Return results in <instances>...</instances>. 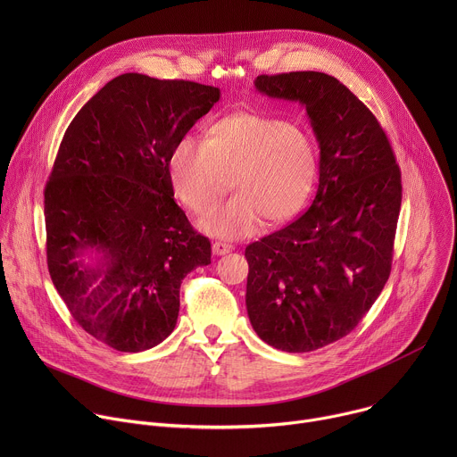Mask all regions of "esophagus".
Returning <instances> with one entry per match:
<instances>
[{
  "label": "esophagus",
  "mask_w": 457,
  "mask_h": 457,
  "mask_svg": "<svg viewBox=\"0 0 457 457\" xmlns=\"http://www.w3.org/2000/svg\"><path fill=\"white\" fill-rule=\"evenodd\" d=\"M212 249H213V254L222 256V254H226V253H231L235 247H233L231 244H226V242H215Z\"/></svg>",
  "instance_id": "34e87169"
}]
</instances>
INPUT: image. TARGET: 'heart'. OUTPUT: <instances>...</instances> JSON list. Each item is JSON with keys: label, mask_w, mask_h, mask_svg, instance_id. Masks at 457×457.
<instances>
[{"label": "heart", "mask_w": 457, "mask_h": 457, "mask_svg": "<svg viewBox=\"0 0 457 457\" xmlns=\"http://www.w3.org/2000/svg\"><path fill=\"white\" fill-rule=\"evenodd\" d=\"M168 171L177 197L195 213L212 210L233 186L235 197L204 215L199 228L238 240L262 220L275 226L302 210L316 180L318 148L300 124L237 112L213 122L206 141L180 137Z\"/></svg>", "instance_id": "obj_1"}]
</instances>
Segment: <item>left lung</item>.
<instances>
[{
	"instance_id": "left-lung-1",
	"label": "left lung",
	"mask_w": 457,
	"mask_h": 457,
	"mask_svg": "<svg viewBox=\"0 0 457 457\" xmlns=\"http://www.w3.org/2000/svg\"><path fill=\"white\" fill-rule=\"evenodd\" d=\"M254 88L305 106L320 179L298 220L245 247L247 316L268 345L309 353L349 335L388 280L402 173L372 112L337 78L258 76Z\"/></svg>"
}]
</instances>
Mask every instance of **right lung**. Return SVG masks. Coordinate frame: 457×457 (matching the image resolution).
Masks as SVG:
<instances>
[{
    "label": "right lung",
    "mask_w": 457,
    "mask_h": 457,
    "mask_svg": "<svg viewBox=\"0 0 457 457\" xmlns=\"http://www.w3.org/2000/svg\"><path fill=\"white\" fill-rule=\"evenodd\" d=\"M219 99L215 87L122 74L64 132L45 187L48 271L74 320L115 351L166 340L184 277L212 264L173 201L168 155Z\"/></svg>",
    "instance_id": "1"
}]
</instances>
